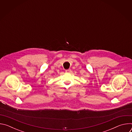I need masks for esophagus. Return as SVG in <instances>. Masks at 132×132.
Listing matches in <instances>:
<instances>
[{"instance_id": "esophagus-1", "label": "esophagus", "mask_w": 132, "mask_h": 132, "mask_svg": "<svg viewBox=\"0 0 132 132\" xmlns=\"http://www.w3.org/2000/svg\"><path fill=\"white\" fill-rule=\"evenodd\" d=\"M65 72H71V69H67V70H65Z\"/></svg>"}]
</instances>
